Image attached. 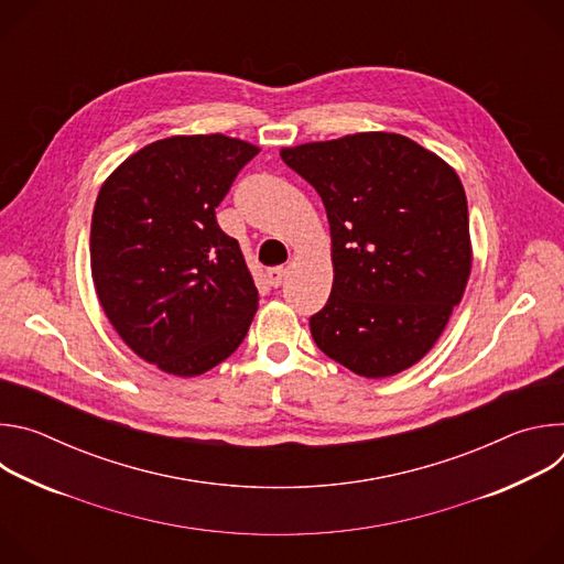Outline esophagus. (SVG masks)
Wrapping results in <instances>:
<instances>
[{"label": "esophagus", "mask_w": 564, "mask_h": 564, "mask_svg": "<svg viewBox=\"0 0 564 564\" xmlns=\"http://www.w3.org/2000/svg\"><path fill=\"white\" fill-rule=\"evenodd\" d=\"M283 279H285V270L283 268H270L268 270V283L272 288H279L283 283Z\"/></svg>", "instance_id": "34e87169"}]
</instances>
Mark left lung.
Returning <instances> with one entry per match:
<instances>
[{
    "mask_svg": "<svg viewBox=\"0 0 564 564\" xmlns=\"http://www.w3.org/2000/svg\"><path fill=\"white\" fill-rule=\"evenodd\" d=\"M321 196L335 281L310 316L321 352L361 377L417 364L470 274L466 194L442 158L399 133H355L281 151Z\"/></svg>",
    "mask_w": 564,
    "mask_h": 564,
    "instance_id": "8db88e82",
    "label": "left lung"
}]
</instances>
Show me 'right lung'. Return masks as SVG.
Returning a JSON list of instances; mask_svg holds the SVG:
<instances>
[{
	"label": "right lung",
	"mask_w": 564,
	"mask_h": 564,
	"mask_svg": "<svg viewBox=\"0 0 564 564\" xmlns=\"http://www.w3.org/2000/svg\"><path fill=\"white\" fill-rule=\"evenodd\" d=\"M259 147L174 135L140 149L102 185L91 274L122 341L170 375L194 377L246 339L259 290L216 207Z\"/></svg>",
	"instance_id": "right-lung-1"
}]
</instances>
